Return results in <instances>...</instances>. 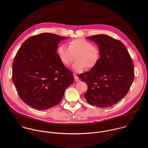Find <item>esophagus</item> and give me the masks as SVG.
<instances>
[{"mask_svg":"<svg viewBox=\"0 0 148 148\" xmlns=\"http://www.w3.org/2000/svg\"><path fill=\"white\" fill-rule=\"evenodd\" d=\"M74 79H75V80L76 82H80V79H79V78L76 75H74Z\"/></svg>","mask_w":148,"mask_h":148,"instance_id":"obj_1","label":"esophagus"}]
</instances>
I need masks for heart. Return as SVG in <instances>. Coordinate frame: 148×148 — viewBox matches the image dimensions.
<instances>
[{
  "label": "heart",
  "mask_w": 148,
  "mask_h": 148,
  "mask_svg": "<svg viewBox=\"0 0 148 148\" xmlns=\"http://www.w3.org/2000/svg\"><path fill=\"white\" fill-rule=\"evenodd\" d=\"M58 56L64 65H69L75 58L76 62L72 65V69L76 73H81L85 67L91 69L99 63L100 59V51L96 45L84 39H74L68 43V47L62 44L57 49Z\"/></svg>",
  "instance_id": "heart-1"
}]
</instances>
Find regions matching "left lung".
<instances>
[{
	"instance_id": "left-lung-1",
	"label": "left lung",
	"mask_w": 148,
	"mask_h": 148,
	"mask_svg": "<svg viewBox=\"0 0 148 148\" xmlns=\"http://www.w3.org/2000/svg\"><path fill=\"white\" fill-rule=\"evenodd\" d=\"M86 38L97 44L101 56L97 65L83 73L82 81L88 85L85 99L99 108L113 106L127 95L133 82L132 58L123 42L108 35Z\"/></svg>"
}]
</instances>
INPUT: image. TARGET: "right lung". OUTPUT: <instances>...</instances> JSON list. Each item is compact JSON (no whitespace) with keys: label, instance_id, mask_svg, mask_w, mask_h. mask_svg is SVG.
I'll use <instances>...</instances> for the list:
<instances>
[{"label":"right lung","instance_id":"right-lung-1","mask_svg":"<svg viewBox=\"0 0 148 148\" xmlns=\"http://www.w3.org/2000/svg\"><path fill=\"white\" fill-rule=\"evenodd\" d=\"M51 33L28 38L12 64V81L21 100L28 106L45 110L62 100L74 81L72 73L56 53L59 42L67 39Z\"/></svg>","mask_w":148,"mask_h":148}]
</instances>
